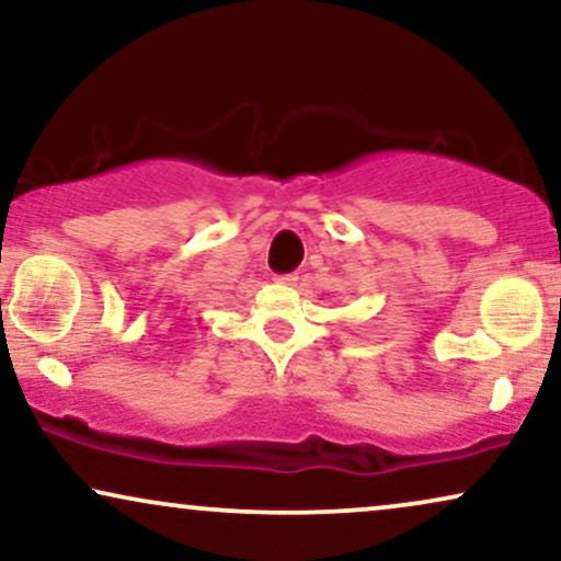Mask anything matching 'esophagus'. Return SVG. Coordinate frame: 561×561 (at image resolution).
Returning <instances> with one entry per match:
<instances>
[{
  "label": "esophagus",
  "instance_id": "1",
  "mask_svg": "<svg viewBox=\"0 0 561 561\" xmlns=\"http://www.w3.org/2000/svg\"><path fill=\"white\" fill-rule=\"evenodd\" d=\"M298 275L296 273H286V275H275V283H280V286H296Z\"/></svg>",
  "mask_w": 561,
  "mask_h": 561
}]
</instances>
